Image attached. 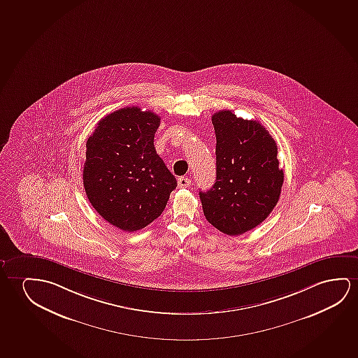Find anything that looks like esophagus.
I'll return each mask as SVG.
<instances>
[{"label": "esophagus", "instance_id": "esophagus-1", "mask_svg": "<svg viewBox=\"0 0 358 358\" xmlns=\"http://www.w3.org/2000/svg\"><path fill=\"white\" fill-rule=\"evenodd\" d=\"M189 186H191V178H188V177H180L178 178V187L180 188H187Z\"/></svg>", "mask_w": 358, "mask_h": 358}]
</instances>
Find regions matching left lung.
Returning <instances> with one entry per match:
<instances>
[{
  "label": "left lung",
  "mask_w": 358,
  "mask_h": 358,
  "mask_svg": "<svg viewBox=\"0 0 358 358\" xmlns=\"http://www.w3.org/2000/svg\"><path fill=\"white\" fill-rule=\"evenodd\" d=\"M217 180L199 192L203 213L219 231L236 236L270 215L285 180L277 145L264 125L225 109L213 114Z\"/></svg>",
  "instance_id": "8db88e82"
}]
</instances>
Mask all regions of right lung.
<instances>
[{"label": "right lung", "instance_id": "add662e5", "mask_svg": "<svg viewBox=\"0 0 358 358\" xmlns=\"http://www.w3.org/2000/svg\"><path fill=\"white\" fill-rule=\"evenodd\" d=\"M160 117L125 107L99 120L86 143L83 187L99 215L115 228L136 231L164 212L175 176L156 154Z\"/></svg>", "mask_w": 358, "mask_h": 358}]
</instances>
